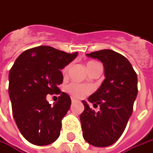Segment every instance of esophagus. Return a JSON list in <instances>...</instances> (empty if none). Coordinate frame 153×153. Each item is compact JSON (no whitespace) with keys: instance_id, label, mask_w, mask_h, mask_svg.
Wrapping results in <instances>:
<instances>
[{"instance_id":"obj_1","label":"esophagus","mask_w":153,"mask_h":153,"mask_svg":"<svg viewBox=\"0 0 153 153\" xmlns=\"http://www.w3.org/2000/svg\"><path fill=\"white\" fill-rule=\"evenodd\" d=\"M75 101H76V100H75V99H74V98H72V102L74 103V102H75Z\"/></svg>"}]
</instances>
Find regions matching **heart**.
Returning a JSON list of instances; mask_svg holds the SVG:
<instances>
[{"label":"heart","mask_w":153,"mask_h":153,"mask_svg":"<svg viewBox=\"0 0 153 153\" xmlns=\"http://www.w3.org/2000/svg\"><path fill=\"white\" fill-rule=\"evenodd\" d=\"M99 64L96 61H88L86 64V68L87 70L89 71L91 68H93L94 66ZM68 67H65L62 69V74L66 75L68 73ZM67 92L69 94L71 95L74 98H77V99H80L85 97V95L89 94L92 91H93V87L89 85H85V84H78V83H71L67 86L66 88Z\"/></svg>","instance_id":"1"}]
</instances>
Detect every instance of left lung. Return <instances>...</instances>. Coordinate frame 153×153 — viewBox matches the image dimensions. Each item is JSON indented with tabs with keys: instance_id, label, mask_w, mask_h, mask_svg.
Returning <instances> with one entry per match:
<instances>
[{
	"instance_id": "1",
	"label": "left lung",
	"mask_w": 153,
	"mask_h": 153,
	"mask_svg": "<svg viewBox=\"0 0 153 153\" xmlns=\"http://www.w3.org/2000/svg\"><path fill=\"white\" fill-rule=\"evenodd\" d=\"M86 56L103 63L105 79L88 98L94 106L100 105L99 112L82 100L85 105L79 117L82 133L90 145L105 147L115 143L126 129L138 94V78L129 60L115 51L100 50Z\"/></svg>"
}]
</instances>
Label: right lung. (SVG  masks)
<instances>
[{"mask_svg": "<svg viewBox=\"0 0 153 153\" xmlns=\"http://www.w3.org/2000/svg\"><path fill=\"white\" fill-rule=\"evenodd\" d=\"M78 53H68L52 47L26 50L10 69L8 94L15 123L22 136L36 146H47L58 139L61 120L71 105L69 95L58 87L63 81L60 70ZM60 94L53 106L48 94Z\"/></svg>", "mask_w": 153, "mask_h": 153, "instance_id": "1", "label": "right lung"}]
</instances>
